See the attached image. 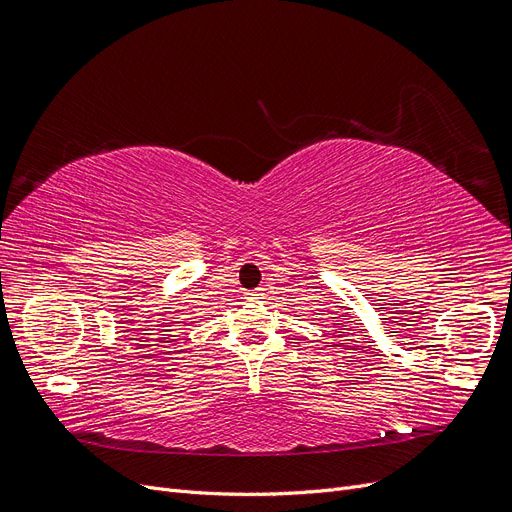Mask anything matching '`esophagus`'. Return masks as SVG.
Masks as SVG:
<instances>
[{"instance_id":"esophagus-1","label":"esophagus","mask_w":512,"mask_h":512,"mask_svg":"<svg viewBox=\"0 0 512 512\" xmlns=\"http://www.w3.org/2000/svg\"><path fill=\"white\" fill-rule=\"evenodd\" d=\"M245 299H247V301H252V303H258V301L265 299V294H262V290H260V288H256V290L245 292Z\"/></svg>"}]
</instances>
